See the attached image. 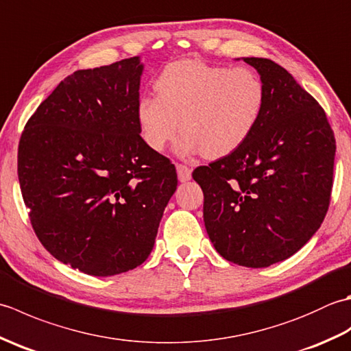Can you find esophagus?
I'll return each mask as SVG.
<instances>
[{"mask_svg":"<svg viewBox=\"0 0 351 351\" xmlns=\"http://www.w3.org/2000/svg\"><path fill=\"white\" fill-rule=\"evenodd\" d=\"M176 171L181 182L189 181L191 178V169L189 166H185V164H176Z\"/></svg>","mask_w":351,"mask_h":351,"instance_id":"34e87169","label":"esophagus"}]
</instances>
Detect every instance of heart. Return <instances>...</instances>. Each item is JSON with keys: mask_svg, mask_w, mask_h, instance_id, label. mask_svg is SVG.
Segmentation results:
<instances>
[{"mask_svg": "<svg viewBox=\"0 0 351 351\" xmlns=\"http://www.w3.org/2000/svg\"><path fill=\"white\" fill-rule=\"evenodd\" d=\"M154 87L156 96H141L136 113L141 137L156 152L181 123L182 152L220 158L252 136L265 107L263 80L249 68L178 60L164 66Z\"/></svg>", "mask_w": 351, "mask_h": 351, "instance_id": "b5f03b06", "label": "heart"}]
</instances>
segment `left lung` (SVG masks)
Segmentation results:
<instances>
[{
    "instance_id": "8db88e82",
    "label": "left lung",
    "mask_w": 351,
    "mask_h": 351,
    "mask_svg": "<svg viewBox=\"0 0 351 351\" xmlns=\"http://www.w3.org/2000/svg\"><path fill=\"white\" fill-rule=\"evenodd\" d=\"M265 87L261 121L244 143L199 166L204 221L215 250L261 268L293 256L329 210L335 134L323 107L268 58L247 57Z\"/></svg>"
}]
</instances>
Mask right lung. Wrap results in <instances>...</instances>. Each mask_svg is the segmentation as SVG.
I'll return each mask as SVG.
<instances>
[{"instance_id": "1", "label": "right lung", "mask_w": 351, "mask_h": 351, "mask_svg": "<svg viewBox=\"0 0 351 351\" xmlns=\"http://www.w3.org/2000/svg\"><path fill=\"white\" fill-rule=\"evenodd\" d=\"M138 57L73 72L28 119L18 178L34 234L92 276L143 264L178 185L171 161L140 136Z\"/></svg>"}]
</instances>
